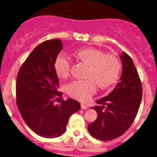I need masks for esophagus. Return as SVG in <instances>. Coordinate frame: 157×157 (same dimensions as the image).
I'll use <instances>...</instances> for the list:
<instances>
[{
	"mask_svg": "<svg viewBox=\"0 0 157 157\" xmlns=\"http://www.w3.org/2000/svg\"><path fill=\"white\" fill-rule=\"evenodd\" d=\"M81 109H87L88 106L86 105H85L84 103H81Z\"/></svg>",
	"mask_w": 157,
	"mask_h": 157,
	"instance_id": "esophagus-1",
	"label": "esophagus"
}]
</instances>
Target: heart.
<instances>
[{
  "label": "heart",
  "mask_w": 157,
  "mask_h": 157,
  "mask_svg": "<svg viewBox=\"0 0 157 157\" xmlns=\"http://www.w3.org/2000/svg\"><path fill=\"white\" fill-rule=\"evenodd\" d=\"M77 60L89 65L86 80L71 82L66 86V92L71 97L86 101L95 92L97 84L100 89H106L117 80L121 62L116 55L105 54L96 48H79L73 53ZM70 61L64 55H57L54 63L56 75L60 78H66L70 73Z\"/></svg>",
  "instance_id": "obj_1"
}]
</instances>
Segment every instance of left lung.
I'll return each mask as SVG.
<instances>
[{"label": "left lung", "mask_w": 157, "mask_h": 157, "mask_svg": "<svg viewBox=\"0 0 157 157\" xmlns=\"http://www.w3.org/2000/svg\"><path fill=\"white\" fill-rule=\"evenodd\" d=\"M120 59L122 72L120 82L108 96L97 100L102 105L93 108L97 118L88 125L90 134L101 141L117 138L131 127L142 100L141 80L132 59L125 52Z\"/></svg>", "instance_id": "left-lung-1"}]
</instances>
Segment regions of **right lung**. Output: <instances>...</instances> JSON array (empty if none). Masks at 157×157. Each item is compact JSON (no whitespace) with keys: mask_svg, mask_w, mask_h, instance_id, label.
<instances>
[{"mask_svg":"<svg viewBox=\"0 0 157 157\" xmlns=\"http://www.w3.org/2000/svg\"><path fill=\"white\" fill-rule=\"evenodd\" d=\"M63 48L60 39L46 40L34 48L20 68L16 80V102L26 125L35 134L55 138L65 133L68 119L80 102L60 100L59 80L54 68ZM60 104L55 105L54 102Z\"/></svg>","mask_w":157,"mask_h":157,"instance_id":"right-lung-1","label":"right lung"}]
</instances>
